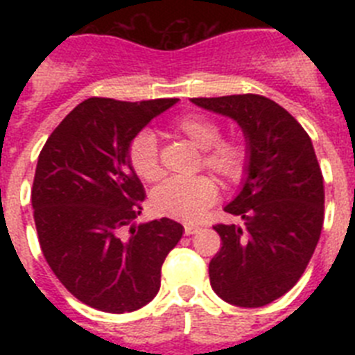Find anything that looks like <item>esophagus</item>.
<instances>
[{
  "label": "esophagus",
  "instance_id": "1",
  "mask_svg": "<svg viewBox=\"0 0 355 355\" xmlns=\"http://www.w3.org/2000/svg\"><path fill=\"white\" fill-rule=\"evenodd\" d=\"M197 231H199V227H197V225L184 224V234H187V236H190V234H196Z\"/></svg>",
  "mask_w": 355,
  "mask_h": 355
}]
</instances>
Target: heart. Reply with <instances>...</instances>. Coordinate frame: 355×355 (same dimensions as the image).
<instances>
[{
  "mask_svg": "<svg viewBox=\"0 0 355 355\" xmlns=\"http://www.w3.org/2000/svg\"><path fill=\"white\" fill-rule=\"evenodd\" d=\"M175 131L202 150V165L225 183H236L243 178L249 163V150L241 140L220 139L218 122L206 115H184L175 122ZM130 163L142 180L155 181L163 178L158 142L153 131H140L130 144ZM216 184L208 175L190 180H168L150 196V205L158 215L178 220L196 222L215 202Z\"/></svg>",
  "mask_w": 355,
  "mask_h": 355,
  "instance_id": "obj_1",
  "label": "heart"
}]
</instances>
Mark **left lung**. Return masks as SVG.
I'll return each mask as SVG.
<instances>
[{
	"label": "left lung",
	"instance_id": "1",
	"mask_svg": "<svg viewBox=\"0 0 355 355\" xmlns=\"http://www.w3.org/2000/svg\"><path fill=\"white\" fill-rule=\"evenodd\" d=\"M190 101L233 119L249 150L240 193L224 208L241 224L213 225L222 247L209 261V283L233 306H266L299 281L324 225V178L311 139L258 94Z\"/></svg>",
	"mask_w": 355,
	"mask_h": 355
}]
</instances>
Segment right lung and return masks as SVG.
<instances>
[{
  "label": "right lung",
  "mask_w": 355,
  "mask_h": 355,
  "mask_svg": "<svg viewBox=\"0 0 355 355\" xmlns=\"http://www.w3.org/2000/svg\"><path fill=\"white\" fill-rule=\"evenodd\" d=\"M180 99L90 97L56 126L37 162L31 206L44 258L78 300L105 313L155 299L162 265L183 236L171 218L135 224L146 190L131 140Z\"/></svg>",
  "instance_id": "add662e5"
}]
</instances>
